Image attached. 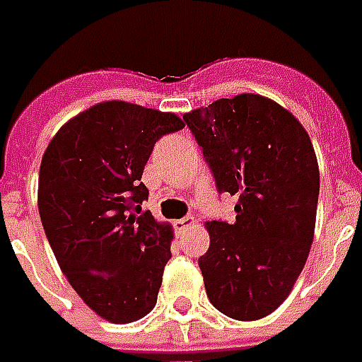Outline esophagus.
<instances>
[{
  "label": "esophagus",
  "instance_id": "obj_1",
  "mask_svg": "<svg viewBox=\"0 0 362 362\" xmlns=\"http://www.w3.org/2000/svg\"><path fill=\"white\" fill-rule=\"evenodd\" d=\"M192 225H194V217L191 216L183 217V219H177V221L173 223V227H175L177 233H185V230L189 229V227H192Z\"/></svg>",
  "mask_w": 362,
  "mask_h": 362
}]
</instances>
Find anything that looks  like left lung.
Returning <instances> with one entry per match:
<instances>
[{"instance_id": "obj_1", "label": "left lung", "mask_w": 362, "mask_h": 362, "mask_svg": "<svg viewBox=\"0 0 362 362\" xmlns=\"http://www.w3.org/2000/svg\"><path fill=\"white\" fill-rule=\"evenodd\" d=\"M217 192L235 194L236 221H208L198 259L206 294L236 320L273 313L292 292L311 250L319 164L307 132L262 95H236L185 114Z\"/></svg>"}]
</instances>
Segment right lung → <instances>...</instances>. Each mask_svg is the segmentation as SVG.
<instances>
[{
  "mask_svg": "<svg viewBox=\"0 0 362 362\" xmlns=\"http://www.w3.org/2000/svg\"><path fill=\"white\" fill-rule=\"evenodd\" d=\"M175 114L108 100L57 132L43 154L37 208L61 271L103 319L126 325L156 305L170 262L141 175L156 141L183 129Z\"/></svg>",
  "mask_w": 362,
  "mask_h": 362,
  "instance_id": "add662e5",
  "label": "right lung"
}]
</instances>
